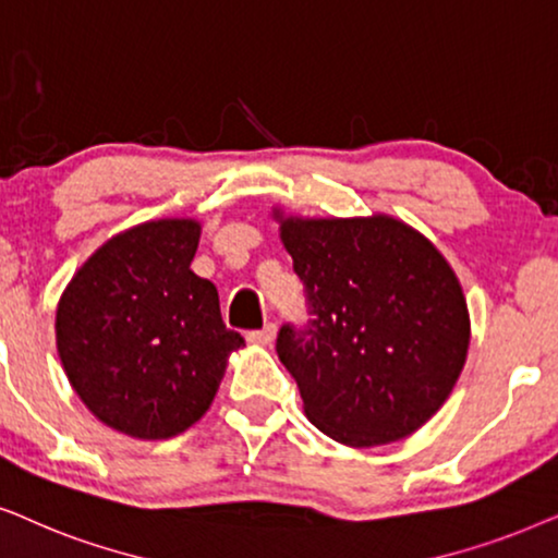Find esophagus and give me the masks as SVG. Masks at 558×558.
I'll return each mask as SVG.
<instances>
[{
  "label": "esophagus",
  "instance_id": "esophagus-1",
  "mask_svg": "<svg viewBox=\"0 0 558 558\" xmlns=\"http://www.w3.org/2000/svg\"><path fill=\"white\" fill-rule=\"evenodd\" d=\"M247 339L252 341V344H263V347L272 344V339H275V324H265L263 329L250 331V333H247Z\"/></svg>",
  "mask_w": 558,
  "mask_h": 558
}]
</instances>
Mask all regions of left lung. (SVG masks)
I'll list each match as a JSON object with an SVG mask.
<instances>
[{"label":"left lung","mask_w":558,"mask_h":558,"mask_svg":"<svg viewBox=\"0 0 558 558\" xmlns=\"http://www.w3.org/2000/svg\"><path fill=\"white\" fill-rule=\"evenodd\" d=\"M275 219L314 316L286 324L275 344L308 421L356 449L411 436L454 390L470 349L454 270L385 214Z\"/></svg>","instance_id":"8db88e82"}]
</instances>
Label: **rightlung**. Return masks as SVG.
Instances as JSON below:
<instances>
[{
    "mask_svg": "<svg viewBox=\"0 0 558 558\" xmlns=\"http://www.w3.org/2000/svg\"><path fill=\"white\" fill-rule=\"evenodd\" d=\"M202 225L145 221L104 242L61 295L56 344L69 383L109 428L170 439L209 411L244 344L211 280L191 270Z\"/></svg>",
    "mask_w": 558,
    "mask_h": 558,
    "instance_id": "right-lung-1",
    "label": "right lung"
}]
</instances>
